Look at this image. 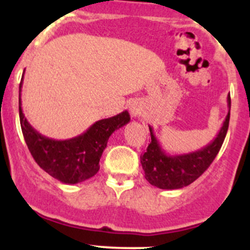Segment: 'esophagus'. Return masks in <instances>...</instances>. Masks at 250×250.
<instances>
[{"instance_id": "obj_1", "label": "esophagus", "mask_w": 250, "mask_h": 250, "mask_svg": "<svg viewBox=\"0 0 250 250\" xmlns=\"http://www.w3.org/2000/svg\"><path fill=\"white\" fill-rule=\"evenodd\" d=\"M129 110H130V113H132V116H134V117H137V116L140 115V112H141V109L139 107V105L134 104V103L130 105Z\"/></svg>"}]
</instances>
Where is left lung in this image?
Instances as JSON below:
<instances>
[{
	"label": "left lung",
	"mask_w": 250,
	"mask_h": 250,
	"mask_svg": "<svg viewBox=\"0 0 250 250\" xmlns=\"http://www.w3.org/2000/svg\"><path fill=\"white\" fill-rule=\"evenodd\" d=\"M228 107L229 112L215 139L201 150L193 152L168 155L153 134L152 128L148 125L151 143L146 148V152L140 156L146 180L158 188L175 190L190 185L196 179L200 178L211 165L225 140L230 122V95L228 97Z\"/></svg>",
	"instance_id": "1"
}]
</instances>
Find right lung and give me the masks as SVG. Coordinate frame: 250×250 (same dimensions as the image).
Instances as JSON below:
<instances>
[{
    "label": "right lung",
    "instance_id": "obj_1",
    "mask_svg": "<svg viewBox=\"0 0 250 250\" xmlns=\"http://www.w3.org/2000/svg\"><path fill=\"white\" fill-rule=\"evenodd\" d=\"M19 84V117L25 143L37 165L64 184H77L92 178L99 170V161L110 135L130 121L128 111L97 121L83 134L66 140H54L37 132L21 110Z\"/></svg>",
    "mask_w": 250,
    "mask_h": 250
}]
</instances>
